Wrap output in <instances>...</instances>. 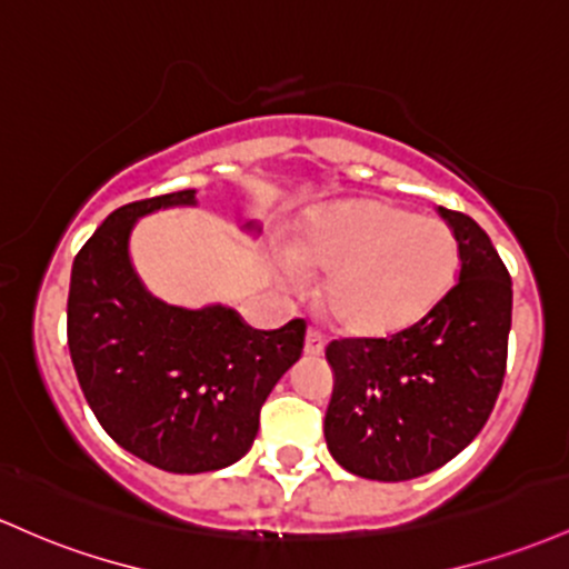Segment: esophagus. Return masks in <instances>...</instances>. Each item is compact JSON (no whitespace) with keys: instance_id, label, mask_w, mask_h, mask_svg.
I'll return each mask as SVG.
<instances>
[{"instance_id":"obj_1","label":"esophagus","mask_w":569,"mask_h":569,"mask_svg":"<svg viewBox=\"0 0 569 569\" xmlns=\"http://www.w3.org/2000/svg\"><path fill=\"white\" fill-rule=\"evenodd\" d=\"M323 346H327L323 335L318 329H308V335H305V356H321Z\"/></svg>"}]
</instances>
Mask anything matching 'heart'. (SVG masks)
I'll return each instance as SVG.
<instances>
[{"label":"heart","instance_id":"1","mask_svg":"<svg viewBox=\"0 0 569 569\" xmlns=\"http://www.w3.org/2000/svg\"><path fill=\"white\" fill-rule=\"evenodd\" d=\"M274 270L289 286L299 272L323 274V316L351 335L378 337L410 327L446 297L459 242L437 218L383 199H346L316 210Z\"/></svg>","mask_w":569,"mask_h":569}]
</instances>
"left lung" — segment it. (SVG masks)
<instances>
[{"label":"left lung","mask_w":569,"mask_h":569,"mask_svg":"<svg viewBox=\"0 0 569 569\" xmlns=\"http://www.w3.org/2000/svg\"><path fill=\"white\" fill-rule=\"evenodd\" d=\"M459 242V283L389 337L327 346L335 389L323 418L329 453L359 478L410 480L476 440L502 389L513 289L489 234L437 208Z\"/></svg>","instance_id":"1"}]
</instances>
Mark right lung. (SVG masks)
Segmentation results:
<instances>
[{
	"label": "right lung",
	"instance_id": "add662e5",
	"mask_svg": "<svg viewBox=\"0 0 569 569\" xmlns=\"http://www.w3.org/2000/svg\"><path fill=\"white\" fill-rule=\"evenodd\" d=\"M193 193L140 199L104 218L74 256L67 299L74 376L97 421L137 459L180 476L246 457L261 405L302 356L308 329L295 318L264 332L232 308H174L142 286L129 259L137 218L197 204Z\"/></svg>",
	"mask_w": 569,
	"mask_h": 569
}]
</instances>
